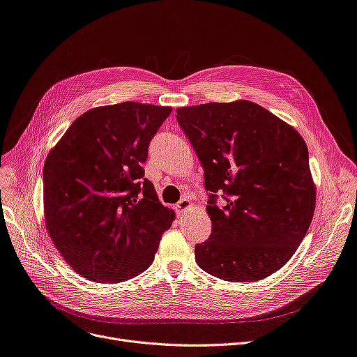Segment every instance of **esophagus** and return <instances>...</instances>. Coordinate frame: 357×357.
Returning <instances> with one entry per match:
<instances>
[{"instance_id": "esophagus-1", "label": "esophagus", "mask_w": 357, "mask_h": 357, "mask_svg": "<svg viewBox=\"0 0 357 357\" xmlns=\"http://www.w3.org/2000/svg\"><path fill=\"white\" fill-rule=\"evenodd\" d=\"M191 201H190V198H182L178 204H176V213L178 214H182V213H185L186 210H188V208H191Z\"/></svg>"}]
</instances>
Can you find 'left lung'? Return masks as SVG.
Returning <instances> with one entry per match:
<instances>
[{
	"mask_svg": "<svg viewBox=\"0 0 357 357\" xmlns=\"http://www.w3.org/2000/svg\"><path fill=\"white\" fill-rule=\"evenodd\" d=\"M176 120L210 192L213 229L195 246L198 266L231 282L272 275L295 253L314 215L304 139L266 108L243 100L178 108Z\"/></svg>",
	"mask_w": 357,
	"mask_h": 357,
	"instance_id": "1",
	"label": "left lung"
}]
</instances>
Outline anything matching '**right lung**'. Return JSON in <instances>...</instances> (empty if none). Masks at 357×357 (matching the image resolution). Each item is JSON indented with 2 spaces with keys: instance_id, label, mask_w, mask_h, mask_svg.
Here are the masks:
<instances>
[{
  "instance_id": "obj_1",
  "label": "right lung",
  "mask_w": 357,
  "mask_h": 357,
  "mask_svg": "<svg viewBox=\"0 0 357 357\" xmlns=\"http://www.w3.org/2000/svg\"><path fill=\"white\" fill-rule=\"evenodd\" d=\"M171 111L133 101L92 108L47 155L46 227L84 278L124 282L152 265L175 214L159 202L142 165Z\"/></svg>"
}]
</instances>
